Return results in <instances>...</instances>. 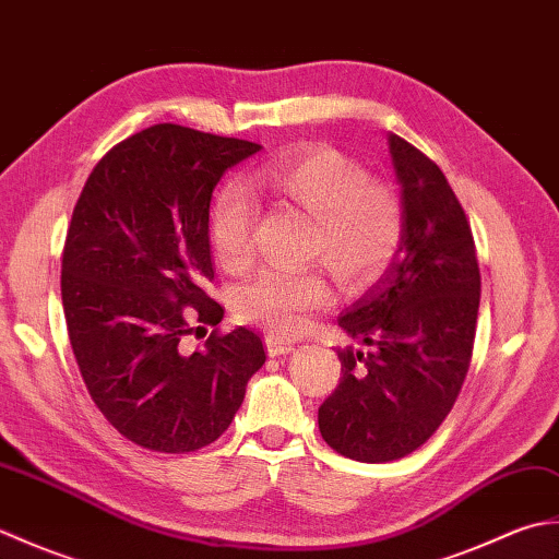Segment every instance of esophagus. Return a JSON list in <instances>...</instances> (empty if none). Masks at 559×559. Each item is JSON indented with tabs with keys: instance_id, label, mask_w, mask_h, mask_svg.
I'll use <instances>...</instances> for the list:
<instances>
[{
	"instance_id": "34e87169",
	"label": "esophagus",
	"mask_w": 559,
	"mask_h": 559,
	"mask_svg": "<svg viewBox=\"0 0 559 559\" xmlns=\"http://www.w3.org/2000/svg\"><path fill=\"white\" fill-rule=\"evenodd\" d=\"M264 343H266V353L271 355V358H278V355H288L295 350V343L278 336V334H269L264 338Z\"/></svg>"
}]
</instances>
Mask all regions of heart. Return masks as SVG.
<instances>
[{"mask_svg": "<svg viewBox=\"0 0 559 559\" xmlns=\"http://www.w3.org/2000/svg\"><path fill=\"white\" fill-rule=\"evenodd\" d=\"M254 182L314 218L310 254L350 286L372 283L396 257L403 237L401 204L389 187L372 182L358 163L329 146H310L266 160ZM254 204L242 187L225 185L213 199L209 237L223 266L252 257ZM331 300L314 271H259L237 290V312L249 322L298 334Z\"/></svg>", "mask_w": 559, "mask_h": 559, "instance_id": "b5f03b06", "label": "heart"}]
</instances>
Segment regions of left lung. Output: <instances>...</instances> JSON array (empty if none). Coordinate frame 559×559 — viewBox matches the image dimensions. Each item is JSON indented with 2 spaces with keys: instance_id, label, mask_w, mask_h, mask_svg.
<instances>
[{
  "instance_id": "1",
  "label": "left lung",
  "mask_w": 559,
  "mask_h": 559,
  "mask_svg": "<svg viewBox=\"0 0 559 559\" xmlns=\"http://www.w3.org/2000/svg\"><path fill=\"white\" fill-rule=\"evenodd\" d=\"M401 185L403 237L374 286L338 317L348 336L341 382L319 406V432L338 454L386 463L425 444L466 379L480 307L473 233L444 173L389 134Z\"/></svg>"
}]
</instances>
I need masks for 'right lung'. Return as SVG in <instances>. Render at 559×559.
Here are the masks:
<instances>
[{"label": "right lung", "instance_id": "add662e5", "mask_svg": "<svg viewBox=\"0 0 559 559\" xmlns=\"http://www.w3.org/2000/svg\"><path fill=\"white\" fill-rule=\"evenodd\" d=\"M259 144L153 124L88 175L62 252L67 331L93 403L134 444L185 454L228 430L266 360L245 326L187 353L192 322L216 326L209 206L223 173ZM199 329V326H197Z\"/></svg>", "mask_w": 559, "mask_h": 559}]
</instances>
